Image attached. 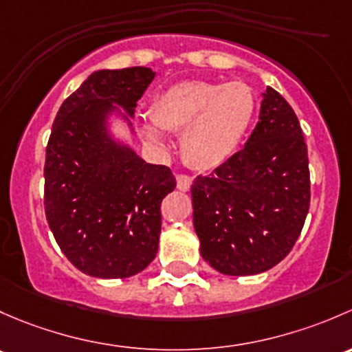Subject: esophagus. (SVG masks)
Here are the masks:
<instances>
[{
	"instance_id": "esophagus-1",
	"label": "esophagus",
	"mask_w": 352,
	"mask_h": 352,
	"mask_svg": "<svg viewBox=\"0 0 352 352\" xmlns=\"http://www.w3.org/2000/svg\"><path fill=\"white\" fill-rule=\"evenodd\" d=\"M176 183H177V190L188 191L191 188V176L184 175V173H179V175L176 176Z\"/></svg>"
}]
</instances>
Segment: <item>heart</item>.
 Wrapping results in <instances>:
<instances>
[{
	"instance_id": "heart-1",
	"label": "heart",
	"mask_w": 352,
	"mask_h": 352,
	"mask_svg": "<svg viewBox=\"0 0 352 352\" xmlns=\"http://www.w3.org/2000/svg\"><path fill=\"white\" fill-rule=\"evenodd\" d=\"M254 111V91L241 81H181L159 93L151 104L152 122L183 133L184 155L200 169L229 161L248 133ZM157 126L144 123L140 133L152 146L164 147L166 139Z\"/></svg>"
}]
</instances>
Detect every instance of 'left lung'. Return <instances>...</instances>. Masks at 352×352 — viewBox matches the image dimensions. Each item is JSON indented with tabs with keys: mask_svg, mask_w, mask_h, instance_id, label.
I'll return each instance as SVG.
<instances>
[{
	"mask_svg": "<svg viewBox=\"0 0 352 352\" xmlns=\"http://www.w3.org/2000/svg\"><path fill=\"white\" fill-rule=\"evenodd\" d=\"M201 257L219 273L249 276L283 261L310 206L309 152L288 101L267 86L244 149L191 186Z\"/></svg>",
	"mask_w": 352,
	"mask_h": 352,
	"instance_id": "8db88e82",
	"label": "left lung"
}]
</instances>
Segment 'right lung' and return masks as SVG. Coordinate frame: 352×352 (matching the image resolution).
<instances>
[{
	"mask_svg": "<svg viewBox=\"0 0 352 352\" xmlns=\"http://www.w3.org/2000/svg\"><path fill=\"white\" fill-rule=\"evenodd\" d=\"M154 76L142 66L93 72L54 120L43 168L45 217L60 251L89 276H133L157 254L161 201L176 177L107 130L115 104L133 115Z\"/></svg>",
	"mask_w": 352,
	"mask_h": 352,
	"instance_id": "obj_1",
	"label": "right lung"
}]
</instances>
